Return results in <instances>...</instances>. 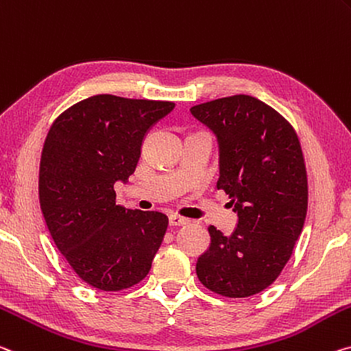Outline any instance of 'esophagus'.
I'll return each instance as SVG.
<instances>
[{
	"label": "esophagus",
	"instance_id": "esophagus-1",
	"mask_svg": "<svg viewBox=\"0 0 351 351\" xmlns=\"http://www.w3.org/2000/svg\"><path fill=\"white\" fill-rule=\"evenodd\" d=\"M169 223H170V226H182V225L189 223V220L184 219V217H181V215L171 214V215L169 217Z\"/></svg>",
	"mask_w": 351,
	"mask_h": 351
}]
</instances>
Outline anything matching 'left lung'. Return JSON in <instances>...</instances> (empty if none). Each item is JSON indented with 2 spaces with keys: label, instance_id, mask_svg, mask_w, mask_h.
I'll return each instance as SVG.
<instances>
[{
  "label": "left lung",
  "instance_id": "obj_1",
  "mask_svg": "<svg viewBox=\"0 0 351 351\" xmlns=\"http://www.w3.org/2000/svg\"><path fill=\"white\" fill-rule=\"evenodd\" d=\"M191 112L217 137V189L239 217L231 236L208 228L198 280L223 297H252L276 280L302 234L308 210L302 145L285 117L254 97L219 98Z\"/></svg>",
  "mask_w": 351,
  "mask_h": 351
}]
</instances>
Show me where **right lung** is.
<instances>
[{
	"mask_svg": "<svg viewBox=\"0 0 351 351\" xmlns=\"http://www.w3.org/2000/svg\"><path fill=\"white\" fill-rule=\"evenodd\" d=\"M175 103L95 95L54 120L42 149L38 198L56 247L82 281L121 291L148 275L169 219L115 204L143 138Z\"/></svg>",
	"mask_w": 351,
	"mask_h": 351,
	"instance_id": "right-lung-1",
	"label": "right lung"
}]
</instances>
